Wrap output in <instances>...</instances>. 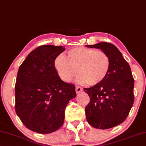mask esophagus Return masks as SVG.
<instances>
[{"label": "esophagus", "instance_id": "esophagus-1", "mask_svg": "<svg viewBox=\"0 0 146 146\" xmlns=\"http://www.w3.org/2000/svg\"><path fill=\"white\" fill-rule=\"evenodd\" d=\"M75 90H76V92H77V94H78V93H80V92H82L83 89L81 87L78 86H76V87H75Z\"/></svg>", "mask_w": 146, "mask_h": 146}]
</instances>
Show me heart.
<instances>
[{"instance_id":"1","label":"heart","mask_w":146,"mask_h":146,"mask_svg":"<svg viewBox=\"0 0 146 146\" xmlns=\"http://www.w3.org/2000/svg\"><path fill=\"white\" fill-rule=\"evenodd\" d=\"M69 58L60 54L54 60V67L60 77L70 82L78 73L77 82L96 85L103 81L109 73L110 59L103 50L79 47L68 52Z\"/></svg>"}]
</instances>
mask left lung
<instances>
[{
	"label": "left lung",
	"instance_id": "8db88e82",
	"mask_svg": "<svg viewBox=\"0 0 146 146\" xmlns=\"http://www.w3.org/2000/svg\"><path fill=\"white\" fill-rule=\"evenodd\" d=\"M90 48H100L110 59V69L102 82L84 88L90 97L86 106L87 121L96 129H108L125 121L134 103V78L131 68L115 45L100 42Z\"/></svg>",
	"mask_w": 146,
	"mask_h": 146
}]
</instances>
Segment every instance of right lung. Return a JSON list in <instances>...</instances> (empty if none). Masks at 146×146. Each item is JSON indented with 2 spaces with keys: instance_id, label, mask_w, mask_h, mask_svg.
Returning <instances> with one entry per match:
<instances>
[{
  "instance_id": "1",
  "label": "right lung",
  "mask_w": 146,
  "mask_h": 146,
  "mask_svg": "<svg viewBox=\"0 0 146 146\" xmlns=\"http://www.w3.org/2000/svg\"><path fill=\"white\" fill-rule=\"evenodd\" d=\"M63 46L41 45L32 50L18 70L15 86V112L36 133L56 131L64 123L65 110L76 97L75 86L62 80L54 60Z\"/></svg>"
}]
</instances>
